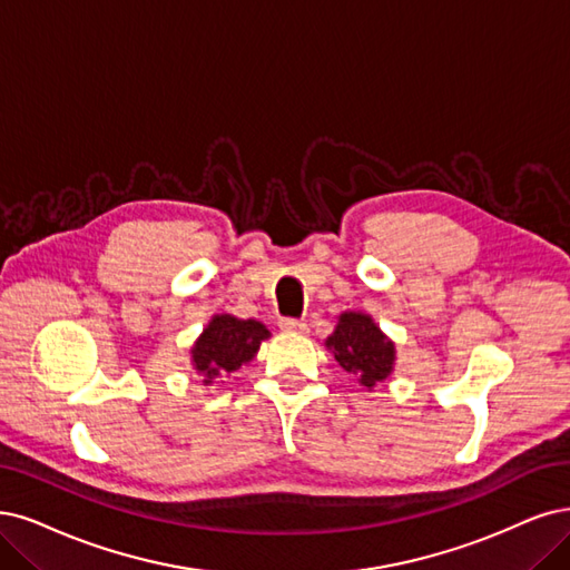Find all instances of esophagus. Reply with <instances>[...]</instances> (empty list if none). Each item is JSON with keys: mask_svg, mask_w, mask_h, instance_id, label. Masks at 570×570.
<instances>
[{"mask_svg": "<svg viewBox=\"0 0 570 570\" xmlns=\"http://www.w3.org/2000/svg\"><path fill=\"white\" fill-rule=\"evenodd\" d=\"M279 328H282L284 333H305V331H307V324L301 322V320L284 317V320H279Z\"/></svg>", "mask_w": 570, "mask_h": 570, "instance_id": "esophagus-1", "label": "esophagus"}]
</instances>
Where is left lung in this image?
<instances>
[{"label":"left lung","instance_id":"8db88e82","mask_svg":"<svg viewBox=\"0 0 570 570\" xmlns=\"http://www.w3.org/2000/svg\"><path fill=\"white\" fill-rule=\"evenodd\" d=\"M326 347L333 352L335 362L366 390L387 381L394 371V343L371 320V314L343 312L335 331L326 338Z\"/></svg>","mask_w":570,"mask_h":570}]
</instances>
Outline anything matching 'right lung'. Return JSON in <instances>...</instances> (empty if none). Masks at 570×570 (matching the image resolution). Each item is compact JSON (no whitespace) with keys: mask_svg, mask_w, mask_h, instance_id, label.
Returning <instances> with one entry per match:
<instances>
[{"mask_svg":"<svg viewBox=\"0 0 570 570\" xmlns=\"http://www.w3.org/2000/svg\"><path fill=\"white\" fill-rule=\"evenodd\" d=\"M267 338L269 331L256 320L216 314L193 345V366L202 373L204 385L220 383V377H227L229 373L239 371L242 364H248Z\"/></svg>","mask_w":570,"mask_h":570,"instance_id":"right-lung-1","label":"right lung"}]
</instances>
